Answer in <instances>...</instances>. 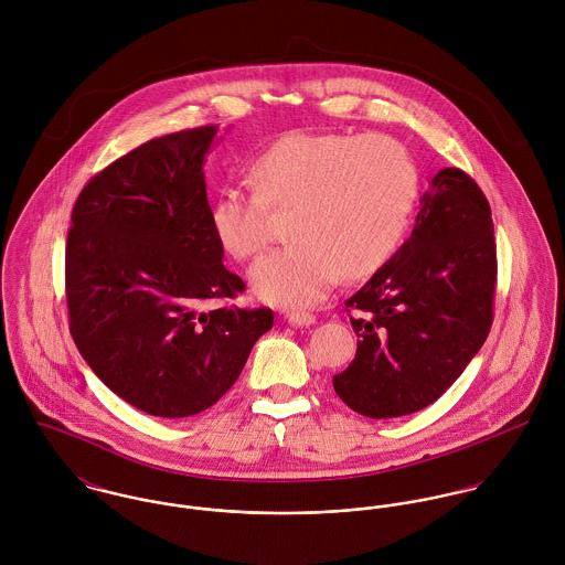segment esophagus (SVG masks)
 Masks as SVG:
<instances>
[{
    "label": "esophagus",
    "mask_w": 565,
    "mask_h": 565,
    "mask_svg": "<svg viewBox=\"0 0 565 565\" xmlns=\"http://www.w3.org/2000/svg\"><path fill=\"white\" fill-rule=\"evenodd\" d=\"M285 320L291 326H313L316 323V316L305 313V311H291L285 316Z\"/></svg>",
    "instance_id": "1"
}]
</instances>
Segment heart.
<instances>
[{
	"label": "heart",
	"instance_id": "heart-1",
	"mask_svg": "<svg viewBox=\"0 0 565 565\" xmlns=\"http://www.w3.org/2000/svg\"><path fill=\"white\" fill-rule=\"evenodd\" d=\"M252 191L222 186L209 209L211 231L235 258L260 254L269 209L285 211L291 242L260 258L254 294L280 307L322 302L341 274L365 278L403 245L417 198V167L385 135L291 132L249 167Z\"/></svg>",
	"mask_w": 565,
	"mask_h": 565
}]
</instances>
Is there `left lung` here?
Returning a JSON list of instances; mask_svg holds the SVG:
<instances>
[{
    "label": "left lung",
    "mask_w": 565,
    "mask_h": 565,
    "mask_svg": "<svg viewBox=\"0 0 565 565\" xmlns=\"http://www.w3.org/2000/svg\"><path fill=\"white\" fill-rule=\"evenodd\" d=\"M419 204L411 237L345 302L359 343L332 387L374 419L435 403L481 350L493 320L495 242L483 191L448 167Z\"/></svg>",
    "instance_id": "left-lung-1"
}]
</instances>
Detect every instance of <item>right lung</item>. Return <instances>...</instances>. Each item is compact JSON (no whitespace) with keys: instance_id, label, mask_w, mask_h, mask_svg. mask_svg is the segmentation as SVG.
I'll use <instances>...</instances> for the list:
<instances>
[{"instance_id":"add662e5","label":"right lung","mask_w":565,"mask_h":565,"mask_svg":"<svg viewBox=\"0 0 565 565\" xmlns=\"http://www.w3.org/2000/svg\"><path fill=\"white\" fill-rule=\"evenodd\" d=\"M217 126L152 139L82 189L65 252L70 330L82 359L121 401L189 417L239 379L271 309L237 298L209 222L204 161Z\"/></svg>"}]
</instances>
